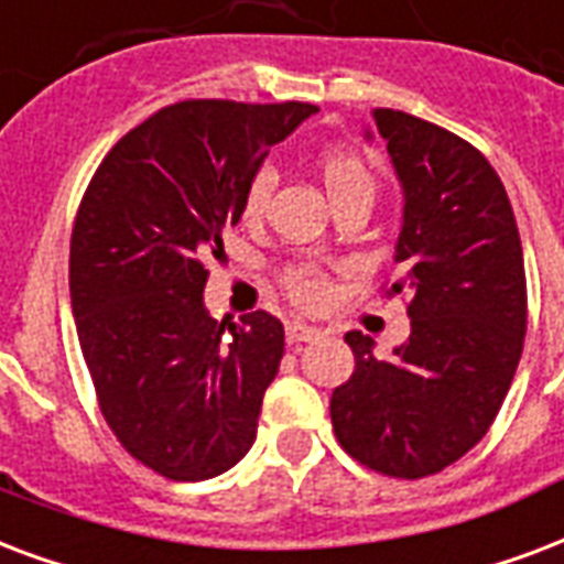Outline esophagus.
<instances>
[{"label":"esophagus","instance_id":"obj_1","mask_svg":"<svg viewBox=\"0 0 564 564\" xmlns=\"http://www.w3.org/2000/svg\"><path fill=\"white\" fill-rule=\"evenodd\" d=\"M322 330L311 328V325H304V322H290L286 325V339L290 343H313V339H319Z\"/></svg>","mask_w":564,"mask_h":564}]
</instances>
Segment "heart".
I'll return each mask as SVG.
<instances>
[{
    "label": "heart",
    "instance_id": "heart-1",
    "mask_svg": "<svg viewBox=\"0 0 564 564\" xmlns=\"http://www.w3.org/2000/svg\"><path fill=\"white\" fill-rule=\"evenodd\" d=\"M319 174L334 204L343 200V197L355 195L376 197V174H372V167L358 153H349V150H325L319 156ZM274 186H278L274 167L263 165L253 171L248 183H245L242 204H239L245 221H260L263 218L269 204H272ZM283 290L301 307H319V304L328 301L330 283L319 269H313V265H295V269L283 274Z\"/></svg>",
    "mask_w": 564,
    "mask_h": 564
}]
</instances>
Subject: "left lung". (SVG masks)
<instances>
[{"label": "left lung", "mask_w": 564, "mask_h": 564, "mask_svg": "<svg viewBox=\"0 0 564 564\" xmlns=\"http://www.w3.org/2000/svg\"><path fill=\"white\" fill-rule=\"evenodd\" d=\"M402 183L397 242L411 337L378 360L349 330L355 372L330 397L339 446L369 470L423 479L491 429L527 334L523 248L509 195L479 150L397 109L372 111Z\"/></svg>", "instance_id": "left-lung-1"}]
</instances>
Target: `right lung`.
Returning <instances> with one entry per match:
<instances>
[{
  "mask_svg": "<svg viewBox=\"0 0 564 564\" xmlns=\"http://www.w3.org/2000/svg\"><path fill=\"white\" fill-rule=\"evenodd\" d=\"M311 102L183 100L106 153L70 236V304L97 402L123 449L174 482L242 462L283 325L204 307V257L242 218V188Z\"/></svg>",
  "mask_w": 564,
  "mask_h": 564,
  "instance_id": "obj_1",
  "label": "right lung"
}]
</instances>
